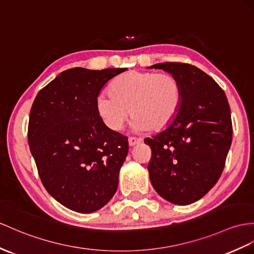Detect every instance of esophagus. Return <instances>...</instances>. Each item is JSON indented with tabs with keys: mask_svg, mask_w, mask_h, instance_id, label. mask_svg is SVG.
Here are the masks:
<instances>
[{
	"mask_svg": "<svg viewBox=\"0 0 254 254\" xmlns=\"http://www.w3.org/2000/svg\"><path fill=\"white\" fill-rule=\"evenodd\" d=\"M141 142H142V139H140V138L131 137V138L128 139V144H129V146H133V145H135V144H139V143H141Z\"/></svg>",
	"mask_w": 254,
	"mask_h": 254,
	"instance_id": "34e87169",
	"label": "esophagus"
}]
</instances>
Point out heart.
<instances>
[{
    "mask_svg": "<svg viewBox=\"0 0 254 254\" xmlns=\"http://www.w3.org/2000/svg\"><path fill=\"white\" fill-rule=\"evenodd\" d=\"M109 91L97 98V112L115 131L122 130L130 112L133 130H162L182 103L181 84L169 73L130 71L115 79Z\"/></svg>",
    "mask_w": 254,
    "mask_h": 254,
    "instance_id": "heart-1",
    "label": "heart"
}]
</instances>
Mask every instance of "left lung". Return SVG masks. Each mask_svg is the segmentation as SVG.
Listing matches in <instances>:
<instances>
[{
    "label": "left lung",
    "mask_w": 254,
    "mask_h": 254,
    "mask_svg": "<svg viewBox=\"0 0 254 254\" xmlns=\"http://www.w3.org/2000/svg\"><path fill=\"white\" fill-rule=\"evenodd\" d=\"M148 69L172 74L182 87L175 120L144 139L152 150L150 180L164 199L190 205L214 187L224 169L233 138L230 104L215 80L194 65L163 63Z\"/></svg>",
    "instance_id": "8db88e82"
}]
</instances>
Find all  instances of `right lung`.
<instances>
[{"label": "right lung", "instance_id": "right-lung-1", "mask_svg": "<svg viewBox=\"0 0 254 254\" xmlns=\"http://www.w3.org/2000/svg\"><path fill=\"white\" fill-rule=\"evenodd\" d=\"M126 70H65L39 91L31 108L28 141L41 181L73 211H97L119 187L128 141L106 126L97 98L110 79Z\"/></svg>", "mask_w": 254, "mask_h": 254}]
</instances>
